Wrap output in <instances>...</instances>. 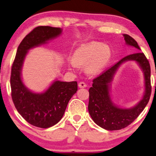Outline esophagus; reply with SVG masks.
<instances>
[{
  "mask_svg": "<svg viewBox=\"0 0 156 156\" xmlns=\"http://www.w3.org/2000/svg\"><path fill=\"white\" fill-rule=\"evenodd\" d=\"M78 86H79V87H80V88H84V87H87V84H86L85 82L81 81V82L78 83Z\"/></svg>",
  "mask_w": 156,
  "mask_h": 156,
  "instance_id": "obj_1",
  "label": "esophagus"
}]
</instances>
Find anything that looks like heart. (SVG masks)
<instances>
[{
    "label": "heart",
    "mask_w": 156,
    "mask_h": 156,
    "mask_svg": "<svg viewBox=\"0 0 156 156\" xmlns=\"http://www.w3.org/2000/svg\"><path fill=\"white\" fill-rule=\"evenodd\" d=\"M111 56L108 47L100 43H92L81 46L73 53V62L76 65L87 64L86 69L90 73H96L104 68Z\"/></svg>",
    "instance_id": "obj_1"
}]
</instances>
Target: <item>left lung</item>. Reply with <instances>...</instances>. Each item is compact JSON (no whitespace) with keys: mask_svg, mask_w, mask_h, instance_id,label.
<instances>
[{"mask_svg":"<svg viewBox=\"0 0 156 156\" xmlns=\"http://www.w3.org/2000/svg\"><path fill=\"white\" fill-rule=\"evenodd\" d=\"M127 45L140 50L136 41L129 35L123 34ZM127 60L138 62L144 71L145 78V94L141 101L129 109L118 108L113 105L108 92V84L119 65ZM92 87L89 90L88 111L94 122L107 130H118L125 128L134 121L147 105L151 94V66L149 62L143 52H137L126 56L119 62L104 71L92 80Z\"/></svg>","mask_w":156,"mask_h":156,"instance_id":"1","label":"left lung"}]
</instances>
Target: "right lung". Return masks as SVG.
Masks as SVG:
<instances>
[{
	"label": "right lung",
	"mask_w": 156,
	"mask_h": 156,
	"mask_svg": "<svg viewBox=\"0 0 156 156\" xmlns=\"http://www.w3.org/2000/svg\"><path fill=\"white\" fill-rule=\"evenodd\" d=\"M62 33L59 28L40 26L27 34L18 46L11 69V96L19 113L29 124L41 128L55 125L63 117L69 100L78 90L76 81H55L42 94L29 91L23 84L21 70L27 51Z\"/></svg>",
	"instance_id": "add662e5"
}]
</instances>
